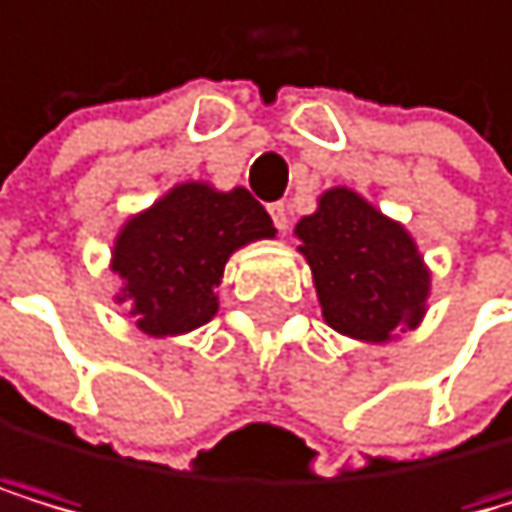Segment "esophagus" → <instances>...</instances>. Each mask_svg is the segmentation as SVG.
I'll use <instances>...</instances> for the list:
<instances>
[{
	"mask_svg": "<svg viewBox=\"0 0 512 512\" xmlns=\"http://www.w3.org/2000/svg\"><path fill=\"white\" fill-rule=\"evenodd\" d=\"M269 215H272V221H275L278 231L285 234V231H288V205H285V202H272V205H269Z\"/></svg>",
	"mask_w": 512,
	"mask_h": 512,
	"instance_id": "obj_1",
	"label": "esophagus"
}]
</instances>
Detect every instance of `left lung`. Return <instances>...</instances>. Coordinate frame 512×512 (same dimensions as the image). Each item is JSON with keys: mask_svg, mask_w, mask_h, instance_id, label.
<instances>
[{"mask_svg": "<svg viewBox=\"0 0 512 512\" xmlns=\"http://www.w3.org/2000/svg\"><path fill=\"white\" fill-rule=\"evenodd\" d=\"M313 272L323 319L348 339L383 345L418 329L431 297V269L405 224L383 215L361 193L332 186L316 212L294 227Z\"/></svg>", "mask_w": 512, "mask_h": 512, "instance_id": "obj_1", "label": "left lung"}]
</instances>
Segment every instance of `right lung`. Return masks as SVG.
<instances>
[{
  "instance_id": "1",
  "label": "right lung",
  "mask_w": 512,
  "mask_h": 512,
  "mask_svg": "<svg viewBox=\"0 0 512 512\" xmlns=\"http://www.w3.org/2000/svg\"><path fill=\"white\" fill-rule=\"evenodd\" d=\"M272 237L269 212L243 186L177 183L123 221L110 250V269L123 278L113 300L145 335H186L218 313L227 259Z\"/></svg>"
}]
</instances>
